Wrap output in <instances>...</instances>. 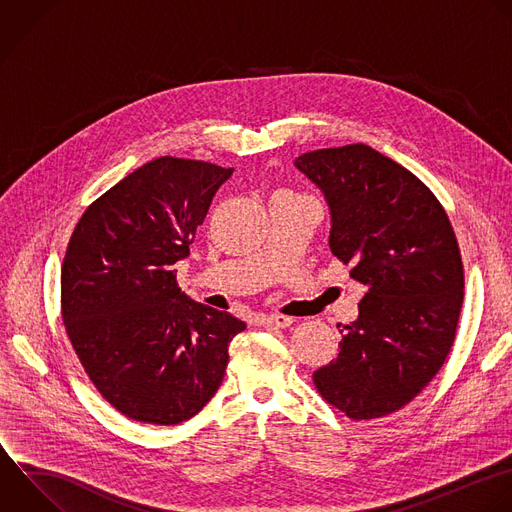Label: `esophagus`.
Instances as JSON below:
<instances>
[{
  "label": "esophagus",
  "instance_id": "obj_1",
  "mask_svg": "<svg viewBox=\"0 0 512 512\" xmlns=\"http://www.w3.org/2000/svg\"><path fill=\"white\" fill-rule=\"evenodd\" d=\"M260 326L264 328H288L294 320L290 316H282V314H272V316H262L256 320Z\"/></svg>",
  "mask_w": 512,
  "mask_h": 512
}]
</instances>
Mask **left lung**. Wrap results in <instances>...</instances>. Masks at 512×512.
Returning <instances> with one entry per match:
<instances>
[{"instance_id": "left-lung-1", "label": "left lung", "mask_w": 512, "mask_h": 512, "mask_svg": "<svg viewBox=\"0 0 512 512\" xmlns=\"http://www.w3.org/2000/svg\"><path fill=\"white\" fill-rule=\"evenodd\" d=\"M326 196L330 250L368 286L338 356L312 374L352 420L404 408L442 368L458 326L464 268L452 224L412 172L366 144L302 154Z\"/></svg>"}]
</instances>
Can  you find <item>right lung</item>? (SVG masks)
<instances>
[{"label": "right lung", "mask_w": 512, "mask_h": 512, "mask_svg": "<svg viewBox=\"0 0 512 512\" xmlns=\"http://www.w3.org/2000/svg\"><path fill=\"white\" fill-rule=\"evenodd\" d=\"M232 176L202 160L156 158L94 200L62 266V318L96 390L124 416L180 424L220 388L246 324L180 292L216 190Z\"/></svg>", "instance_id": "obj_1"}]
</instances>
